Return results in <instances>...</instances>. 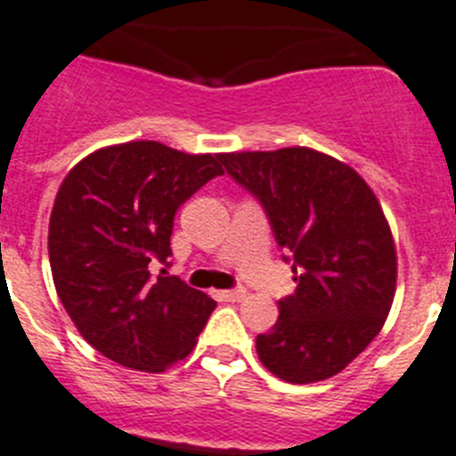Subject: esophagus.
<instances>
[{"instance_id": "1", "label": "esophagus", "mask_w": 456, "mask_h": 456, "mask_svg": "<svg viewBox=\"0 0 456 456\" xmlns=\"http://www.w3.org/2000/svg\"><path fill=\"white\" fill-rule=\"evenodd\" d=\"M219 297L225 299V302H240V299L247 297V290H244V288H235V290H221Z\"/></svg>"}]
</instances>
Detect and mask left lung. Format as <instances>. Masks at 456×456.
Segmentation results:
<instances>
[{"label": "left lung", "mask_w": 456, "mask_h": 456, "mask_svg": "<svg viewBox=\"0 0 456 456\" xmlns=\"http://www.w3.org/2000/svg\"><path fill=\"white\" fill-rule=\"evenodd\" d=\"M221 161L265 208L297 281L256 339L260 362L288 383L332 379L371 344L395 299L396 248L379 198L350 166L311 147Z\"/></svg>", "instance_id": "obj_1"}]
</instances>
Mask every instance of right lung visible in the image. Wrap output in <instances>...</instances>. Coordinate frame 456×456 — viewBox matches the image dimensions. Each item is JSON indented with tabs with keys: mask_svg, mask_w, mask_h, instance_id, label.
<instances>
[{
	"mask_svg": "<svg viewBox=\"0 0 456 456\" xmlns=\"http://www.w3.org/2000/svg\"><path fill=\"white\" fill-rule=\"evenodd\" d=\"M224 175L221 154H186L157 140L101 147L76 163L48 228L53 281L77 332L108 360L159 373L184 360L216 302L166 263L175 212Z\"/></svg>",
	"mask_w": 456,
	"mask_h": 456,
	"instance_id": "obj_1",
	"label": "right lung"
}]
</instances>
